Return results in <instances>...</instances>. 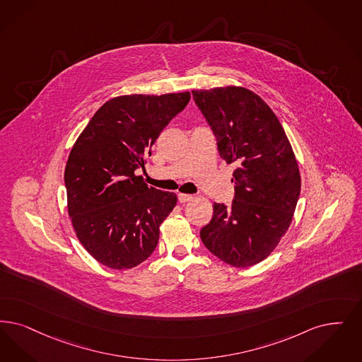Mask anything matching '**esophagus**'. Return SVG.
Instances as JSON below:
<instances>
[{
	"mask_svg": "<svg viewBox=\"0 0 362 362\" xmlns=\"http://www.w3.org/2000/svg\"><path fill=\"white\" fill-rule=\"evenodd\" d=\"M177 198H179V202L180 203L189 202V201H192V199H194V197H192V195H189V194H179V195H177Z\"/></svg>",
	"mask_w": 362,
	"mask_h": 362,
	"instance_id": "1",
	"label": "esophagus"
}]
</instances>
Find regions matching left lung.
<instances>
[{
  "instance_id": "1",
  "label": "left lung",
  "mask_w": 362,
  "mask_h": 362,
  "mask_svg": "<svg viewBox=\"0 0 362 362\" xmlns=\"http://www.w3.org/2000/svg\"><path fill=\"white\" fill-rule=\"evenodd\" d=\"M217 137L218 152L234 163V201L213 204L204 246L219 260L246 268L265 260L288 230L300 194L299 165L272 109L245 87L192 90Z\"/></svg>"
}]
</instances>
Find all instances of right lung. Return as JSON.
I'll return each instance as SVG.
<instances>
[{
	"instance_id": "obj_1",
	"label": "right lung",
	"mask_w": 362,
	"mask_h": 362,
	"mask_svg": "<svg viewBox=\"0 0 362 362\" xmlns=\"http://www.w3.org/2000/svg\"><path fill=\"white\" fill-rule=\"evenodd\" d=\"M189 98L188 91L115 97L73 145L64 170L69 216L79 243L105 267L134 268L158 245L177 197L146 186L136 170Z\"/></svg>"
}]
</instances>
